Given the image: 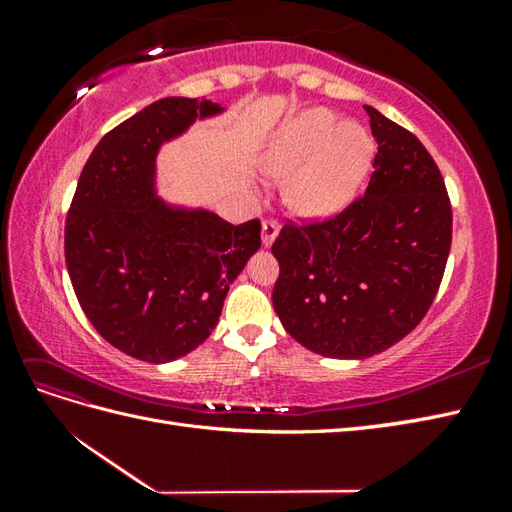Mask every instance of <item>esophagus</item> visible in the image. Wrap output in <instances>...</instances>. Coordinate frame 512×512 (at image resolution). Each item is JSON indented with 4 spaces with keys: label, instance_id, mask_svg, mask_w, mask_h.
<instances>
[{
    "label": "esophagus",
    "instance_id": "esophagus-1",
    "mask_svg": "<svg viewBox=\"0 0 512 512\" xmlns=\"http://www.w3.org/2000/svg\"><path fill=\"white\" fill-rule=\"evenodd\" d=\"M277 233H279V222L277 220H264L262 222V242H264V246L273 244Z\"/></svg>",
    "mask_w": 512,
    "mask_h": 512
}]
</instances>
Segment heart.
Here are the masks:
<instances>
[{
  "label": "heart",
  "mask_w": 512,
  "mask_h": 512,
  "mask_svg": "<svg viewBox=\"0 0 512 512\" xmlns=\"http://www.w3.org/2000/svg\"><path fill=\"white\" fill-rule=\"evenodd\" d=\"M374 158V140L330 110H308L281 129L264 158L273 176H295L288 200L306 215H330L350 202Z\"/></svg>",
  "instance_id": "b5f03b06"
}]
</instances>
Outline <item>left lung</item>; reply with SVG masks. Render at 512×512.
Returning <instances> with one entry per match:
<instances>
[{
    "instance_id": "obj_1",
    "label": "left lung",
    "mask_w": 512,
    "mask_h": 512,
    "mask_svg": "<svg viewBox=\"0 0 512 512\" xmlns=\"http://www.w3.org/2000/svg\"><path fill=\"white\" fill-rule=\"evenodd\" d=\"M378 143L367 191L325 220H288L273 244L275 312L308 350L367 358L416 328L451 250V200L409 129L367 107Z\"/></svg>"
}]
</instances>
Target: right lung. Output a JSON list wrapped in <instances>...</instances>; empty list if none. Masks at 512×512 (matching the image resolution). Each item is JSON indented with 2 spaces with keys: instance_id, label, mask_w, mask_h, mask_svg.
<instances>
[{
  "instance_id": "obj_1",
  "label": "right lung",
  "mask_w": 512,
  "mask_h": 512,
  "mask_svg": "<svg viewBox=\"0 0 512 512\" xmlns=\"http://www.w3.org/2000/svg\"><path fill=\"white\" fill-rule=\"evenodd\" d=\"M211 101L171 96L107 132L85 162L65 220V264L94 330L116 350L169 363L206 341L228 286L262 246V224L154 198L158 147Z\"/></svg>"
}]
</instances>
